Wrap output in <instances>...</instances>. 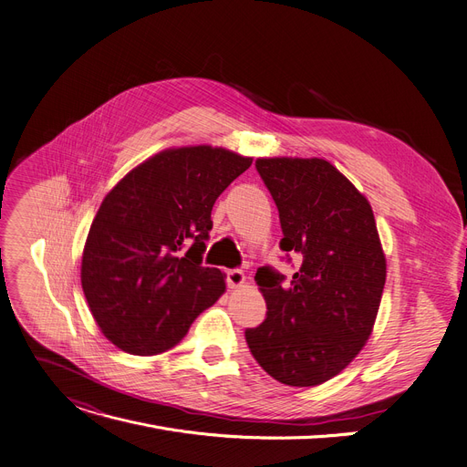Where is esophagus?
Here are the masks:
<instances>
[{
    "instance_id": "esophagus-1",
    "label": "esophagus",
    "mask_w": 467,
    "mask_h": 467,
    "mask_svg": "<svg viewBox=\"0 0 467 467\" xmlns=\"http://www.w3.org/2000/svg\"><path fill=\"white\" fill-rule=\"evenodd\" d=\"M244 280H246V276L240 269H229L227 271V286L229 288H240L242 284H244Z\"/></svg>"
}]
</instances>
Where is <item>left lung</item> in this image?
<instances>
[{"label": "left lung", "instance_id": "obj_1", "mask_svg": "<svg viewBox=\"0 0 467 467\" xmlns=\"http://www.w3.org/2000/svg\"><path fill=\"white\" fill-rule=\"evenodd\" d=\"M278 208L280 250L303 257L290 284L255 273L267 317L246 330L259 367L280 383L311 388L339 374L372 334L385 255L368 200L322 158H259Z\"/></svg>", "mask_w": 467, "mask_h": 467}]
</instances>
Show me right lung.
Instances as JSON below:
<instances>
[{
	"label": "right lung",
	"instance_id": "1",
	"mask_svg": "<svg viewBox=\"0 0 467 467\" xmlns=\"http://www.w3.org/2000/svg\"><path fill=\"white\" fill-rule=\"evenodd\" d=\"M252 158L213 147L170 149L105 196L86 240L82 288L99 328L121 351L158 355L183 339L225 292L202 267L217 196Z\"/></svg>",
	"mask_w": 467,
	"mask_h": 467
}]
</instances>
